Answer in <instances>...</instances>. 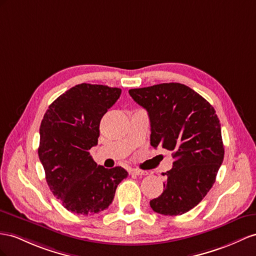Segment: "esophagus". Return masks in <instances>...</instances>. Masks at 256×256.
I'll return each instance as SVG.
<instances>
[{
  "label": "esophagus",
  "mask_w": 256,
  "mask_h": 256,
  "mask_svg": "<svg viewBox=\"0 0 256 256\" xmlns=\"http://www.w3.org/2000/svg\"><path fill=\"white\" fill-rule=\"evenodd\" d=\"M130 173L134 174V175H147L148 174L146 171H142V170H137V168H130Z\"/></svg>",
  "instance_id": "34e87169"
}]
</instances>
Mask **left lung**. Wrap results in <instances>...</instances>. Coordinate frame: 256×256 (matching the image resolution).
<instances>
[{"mask_svg":"<svg viewBox=\"0 0 256 256\" xmlns=\"http://www.w3.org/2000/svg\"><path fill=\"white\" fill-rule=\"evenodd\" d=\"M128 93L147 110L152 146L170 150L175 159L166 173L163 192L150 206L163 215L184 214L212 188L224 159L218 114L201 95L180 83L132 88Z\"/></svg>","mask_w":256,"mask_h":256,"instance_id":"8db88e82","label":"left lung"}]
</instances>
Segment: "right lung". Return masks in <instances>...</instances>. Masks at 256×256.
<instances>
[{
	"label": "right lung",
	"mask_w": 256,
	"mask_h": 256,
	"mask_svg": "<svg viewBox=\"0 0 256 256\" xmlns=\"http://www.w3.org/2000/svg\"><path fill=\"white\" fill-rule=\"evenodd\" d=\"M121 90L78 84L50 104L40 126L38 158L50 192L68 211L93 215L106 210L128 173L104 168L90 154L97 145L104 114L119 100Z\"/></svg>",
	"instance_id": "obj_1"
}]
</instances>
